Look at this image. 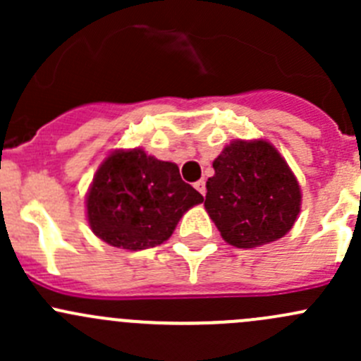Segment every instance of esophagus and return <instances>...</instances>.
<instances>
[{"instance_id": "1", "label": "esophagus", "mask_w": 361, "mask_h": 361, "mask_svg": "<svg viewBox=\"0 0 361 361\" xmlns=\"http://www.w3.org/2000/svg\"><path fill=\"white\" fill-rule=\"evenodd\" d=\"M194 187H195V190L199 192V194H201V195H206V181H204V180L195 181Z\"/></svg>"}]
</instances>
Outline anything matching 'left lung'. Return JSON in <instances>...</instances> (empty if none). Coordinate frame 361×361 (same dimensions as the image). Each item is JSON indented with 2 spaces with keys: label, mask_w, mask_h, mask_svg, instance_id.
<instances>
[{
  "label": "left lung",
  "mask_w": 361,
  "mask_h": 361,
  "mask_svg": "<svg viewBox=\"0 0 361 361\" xmlns=\"http://www.w3.org/2000/svg\"><path fill=\"white\" fill-rule=\"evenodd\" d=\"M213 167L204 207L228 245L257 248L288 234L300 213V185L269 141H232Z\"/></svg>",
  "instance_id": "obj_1"
}]
</instances>
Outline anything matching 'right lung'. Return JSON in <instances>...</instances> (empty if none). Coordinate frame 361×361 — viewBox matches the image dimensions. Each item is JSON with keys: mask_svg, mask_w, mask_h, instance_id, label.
<instances>
[{"mask_svg": "<svg viewBox=\"0 0 361 361\" xmlns=\"http://www.w3.org/2000/svg\"><path fill=\"white\" fill-rule=\"evenodd\" d=\"M204 197L185 183L176 164L115 150L94 174L87 194V220L94 234L115 248H154L171 238L180 218Z\"/></svg>", "mask_w": 361, "mask_h": 361, "instance_id": "obj_1", "label": "right lung"}]
</instances>
